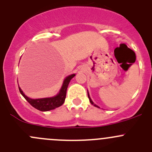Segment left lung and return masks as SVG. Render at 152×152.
<instances>
[{"mask_svg":"<svg viewBox=\"0 0 152 152\" xmlns=\"http://www.w3.org/2000/svg\"><path fill=\"white\" fill-rule=\"evenodd\" d=\"M87 95H88V98H89V100H90V103H91V104H93V105H94V106H95V107H98V106H97V105L94 104V103H93V101H92V100H91V99H90V95H89L88 92H87Z\"/></svg>","mask_w":152,"mask_h":152,"instance_id":"obj_1","label":"left lung"}]
</instances>
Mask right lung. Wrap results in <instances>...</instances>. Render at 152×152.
Returning a JSON list of instances; mask_svg holds the SVG:
<instances>
[{
	"instance_id": "obj_1",
	"label": "right lung",
	"mask_w": 152,
	"mask_h": 152,
	"mask_svg": "<svg viewBox=\"0 0 152 152\" xmlns=\"http://www.w3.org/2000/svg\"><path fill=\"white\" fill-rule=\"evenodd\" d=\"M75 76V74H72L66 77V79L64 80L63 85H62V88H61L60 91H59V94L56 95L54 97L51 98H45V99H31L30 98L27 97L23 92L21 90L20 87H18L20 90V93L22 94L26 99V100L33 107L36 108L37 110H39V111L45 112L48 111V110H53L55 108L60 107L65 102V97H66V92L67 87H68L69 82L71 80L72 78Z\"/></svg>"
}]
</instances>
